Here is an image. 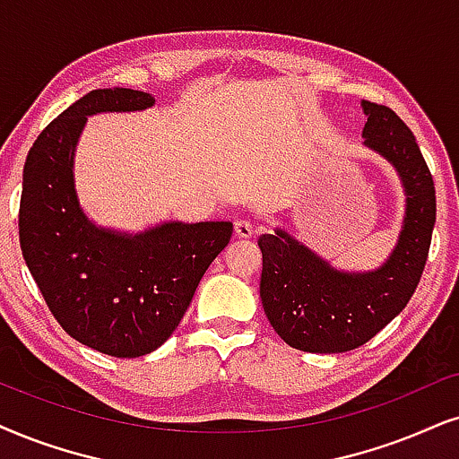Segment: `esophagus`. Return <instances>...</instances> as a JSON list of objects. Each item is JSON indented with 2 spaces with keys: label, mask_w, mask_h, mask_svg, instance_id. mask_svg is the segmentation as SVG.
Masks as SVG:
<instances>
[{
  "label": "esophagus",
  "mask_w": 459,
  "mask_h": 459,
  "mask_svg": "<svg viewBox=\"0 0 459 459\" xmlns=\"http://www.w3.org/2000/svg\"><path fill=\"white\" fill-rule=\"evenodd\" d=\"M235 235L241 237V239H247V237L254 235V224L249 220H237L235 222Z\"/></svg>",
  "instance_id": "1"
}]
</instances>
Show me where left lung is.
<instances>
[{
  "label": "left lung",
  "mask_w": 459,
  "mask_h": 459,
  "mask_svg": "<svg viewBox=\"0 0 459 459\" xmlns=\"http://www.w3.org/2000/svg\"><path fill=\"white\" fill-rule=\"evenodd\" d=\"M362 137L396 169L404 190L398 241L373 271H341L286 229L260 235V299L271 326L309 353L356 350L385 328L413 297L437 222V193L415 135L390 108L362 101Z\"/></svg>",
  "instance_id": "left-lung-1"
}]
</instances>
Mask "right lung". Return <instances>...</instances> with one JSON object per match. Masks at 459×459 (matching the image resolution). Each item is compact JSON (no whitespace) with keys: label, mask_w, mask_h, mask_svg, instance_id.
<instances>
[{"label":"right lung","mask_w":459,"mask_h":459,"mask_svg":"<svg viewBox=\"0 0 459 459\" xmlns=\"http://www.w3.org/2000/svg\"><path fill=\"white\" fill-rule=\"evenodd\" d=\"M152 106L143 91H91L39 133L22 169V258L63 330L114 358L146 356L169 339L233 235L230 222L169 220L125 233L86 216L74 160L89 116Z\"/></svg>","instance_id":"right-lung-1"}]
</instances>
